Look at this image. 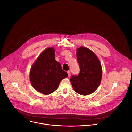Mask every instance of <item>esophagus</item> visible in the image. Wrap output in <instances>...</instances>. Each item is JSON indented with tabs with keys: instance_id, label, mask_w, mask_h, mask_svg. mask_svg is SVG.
<instances>
[{
	"instance_id": "obj_1",
	"label": "esophagus",
	"mask_w": 132,
	"mask_h": 132,
	"mask_svg": "<svg viewBox=\"0 0 132 132\" xmlns=\"http://www.w3.org/2000/svg\"><path fill=\"white\" fill-rule=\"evenodd\" d=\"M67 73H68V75L69 77H70L71 76V72L70 71H68Z\"/></svg>"
}]
</instances>
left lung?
Instances as JSON below:
<instances>
[{
	"instance_id": "obj_1",
	"label": "left lung",
	"mask_w": 132,
	"mask_h": 132,
	"mask_svg": "<svg viewBox=\"0 0 132 132\" xmlns=\"http://www.w3.org/2000/svg\"><path fill=\"white\" fill-rule=\"evenodd\" d=\"M77 59L80 72L78 75H72L70 82L75 92L86 96L95 91L99 86L102 67L95 54L86 47L77 48Z\"/></svg>"
}]
</instances>
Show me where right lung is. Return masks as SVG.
Wrapping results in <instances>:
<instances>
[{
    "label": "right lung",
    "mask_w": 132,
    "mask_h": 132,
    "mask_svg": "<svg viewBox=\"0 0 132 132\" xmlns=\"http://www.w3.org/2000/svg\"><path fill=\"white\" fill-rule=\"evenodd\" d=\"M68 76L61 64L55 59V50H44L32 65L30 73L31 82L37 91L48 95L57 89L61 81Z\"/></svg>",
    "instance_id": "1"
}]
</instances>
